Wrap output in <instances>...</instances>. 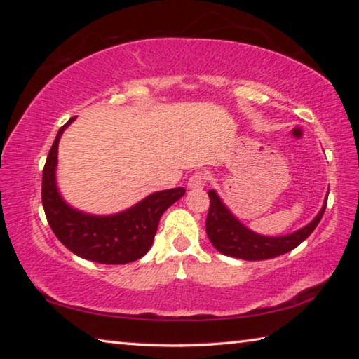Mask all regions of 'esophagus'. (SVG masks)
I'll use <instances>...</instances> for the list:
<instances>
[{"instance_id": "obj_1", "label": "esophagus", "mask_w": 359, "mask_h": 359, "mask_svg": "<svg viewBox=\"0 0 359 359\" xmlns=\"http://www.w3.org/2000/svg\"><path fill=\"white\" fill-rule=\"evenodd\" d=\"M209 175L205 171H198L191 174V177L188 179V187L190 188H203L205 184H208Z\"/></svg>"}]
</instances>
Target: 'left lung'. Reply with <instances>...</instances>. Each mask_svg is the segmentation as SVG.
Wrapping results in <instances>:
<instances>
[{"instance_id":"1","label":"left lung","mask_w":359,"mask_h":359,"mask_svg":"<svg viewBox=\"0 0 359 359\" xmlns=\"http://www.w3.org/2000/svg\"><path fill=\"white\" fill-rule=\"evenodd\" d=\"M209 198L210 205L208 218H205V233H208L212 245L223 255L247 261L276 258L293 250L313 233L326 209L325 203L318 215L307 226L296 231L293 234L280 236V238H267V236L257 234L245 228L238 218L224 208V204L220 201V198L217 196L214 190L209 191Z\"/></svg>"}]
</instances>
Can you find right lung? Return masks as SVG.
I'll list each match as a JSON object with an SVG mask.
<instances>
[{
  "mask_svg": "<svg viewBox=\"0 0 359 359\" xmlns=\"http://www.w3.org/2000/svg\"><path fill=\"white\" fill-rule=\"evenodd\" d=\"M72 120L60 128L42 169V205L53 234L68 250L95 263L126 264L142 258L154 244L163 212L184 196L185 188L156 191L117 215L96 217L69 208L57 190L55 166L60 136Z\"/></svg>",
  "mask_w": 359,
  "mask_h": 359,
  "instance_id": "obj_1",
  "label": "right lung"
}]
</instances>
